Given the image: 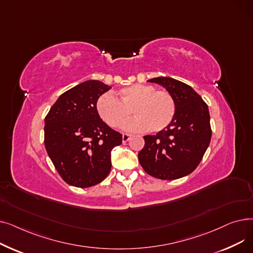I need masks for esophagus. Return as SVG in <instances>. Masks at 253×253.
Returning a JSON list of instances; mask_svg holds the SVG:
<instances>
[{
    "label": "esophagus",
    "instance_id": "34e87169",
    "mask_svg": "<svg viewBox=\"0 0 253 253\" xmlns=\"http://www.w3.org/2000/svg\"><path fill=\"white\" fill-rule=\"evenodd\" d=\"M130 137H131L130 134H126V133H125V134L122 135V141H123V142H127Z\"/></svg>",
    "mask_w": 253,
    "mask_h": 253
}]
</instances>
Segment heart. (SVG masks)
<instances>
[{
    "mask_svg": "<svg viewBox=\"0 0 253 253\" xmlns=\"http://www.w3.org/2000/svg\"><path fill=\"white\" fill-rule=\"evenodd\" d=\"M135 115L123 124L125 131L160 132L173 120L176 112L175 100L167 91H157L149 84H134L117 92V98L103 94L96 101V111L103 121L111 127H119L129 117Z\"/></svg>",
    "mask_w": 253,
    "mask_h": 253,
    "instance_id": "1",
    "label": "heart"
}]
</instances>
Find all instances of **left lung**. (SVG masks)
Returning <instances> with one entry per match:
<instances>
[{
	"label": "left lung",
	"mask_w": 253,
	"mask_h": 253,
	"mask_svg": "<svg viewBox=\"0 0 253 253\" xmlns=\"http://www.w3.org/2000/svg\"><path fill=\"white\" fill-rule=\"evenodd\" d=\"M164 87L176 104L172 122L156 135H145L138 160L144 171L160 179L188 175L201 162L211 139L208 106L189 85L169 77L149 80Z\"/></svg>",
	"instance_id": "obj_1"
}]
</instances>
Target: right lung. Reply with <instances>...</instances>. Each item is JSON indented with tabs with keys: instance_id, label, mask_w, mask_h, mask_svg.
<instances>
[{
	"instance_id": "obj_1",
	"label": "right lung",
	"mask_w": 253,
	"mask_h": 253,
	"mask_svg": "<svg viewBox=\"0 0 253 253\" xmlns=\"http://www.w3.org/2000/svg\"><path fill=\"white\" fill-rule=\"evenodd\" d=\"M112 87L88 80L61 94L45 118V148L65 182L89 188L102 181L112 167L111 153L122 134L100 119L96 101Z\"/></svg>"
}]
</instances>
